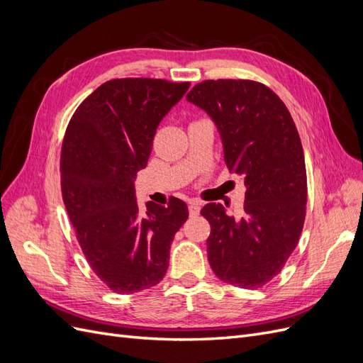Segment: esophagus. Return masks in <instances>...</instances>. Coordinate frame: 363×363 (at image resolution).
<instances>
[{"instance_id": "1", "label": "esophagus", "mask_w": 363, "mask_h": 363, "mask_svg": "<svg viewBox=\"0 0 363 363\" xmlns=\"http://www.w3.org/2000/svg\"><path fill=\"white\" fill-rule=\"evenodd\" d=\"M200 208H201V203L191 201L189 203V215L191 216H199L200 215Z\"/></svg>"}]
</instances>
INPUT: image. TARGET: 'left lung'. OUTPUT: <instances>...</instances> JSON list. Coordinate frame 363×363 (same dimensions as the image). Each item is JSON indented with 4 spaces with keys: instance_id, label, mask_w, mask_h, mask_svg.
<instances>
[{
    "instance_id": "1",
    "label": "left lung",
    "mask_w": 363,
    "mask_h": 363,
    "mask_svg": "<svg viewBox=\"0 0 363 363\" xmlns=\"http://www.w3.org/2000/svg\"><path fill=\"white\" fill-rule=\"evenodd\" d=\"M188 101L219 130L228 171L247 186L242 216L208 203L207 257L216 276L244 289L265 286L294 252L306 218L307 175L298 130L288 107L255 80H204Z\"/></svg>"
}]
</instances>
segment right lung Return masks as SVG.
<instances>
[{
  "instance_id": "1",
  "label": "right lung",
  "mask_w": 363,
  "mask_h": 363,
  "mask_svg": "<svg viewBox=\"0 0 363 363\" xmlns=\"http://www.w3.org/2000/svg\"><path fill=\"white\" fill-rule=\"evenodd\" d=\"M191 83L115 79L77 107L65 131L60 184L77 240L94 272L116 294L148 289L164 277L174 235L189 216L184 201L147 203L135 179L147 167L163 116Z\"/></svg>"
}]
</instances>
